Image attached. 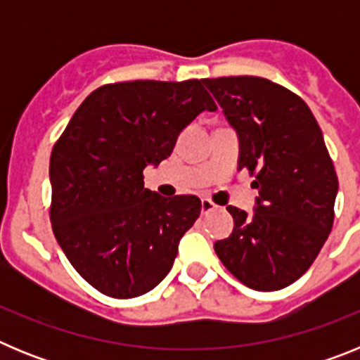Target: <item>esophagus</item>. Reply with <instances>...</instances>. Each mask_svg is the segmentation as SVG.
<instances>
[{
    "mask_svg": "<svg viewBox=\"0 0 360 360\" xmlns=\"http://www.w3.org/2000/svg\"><path fill=\"white\" fill-rule=\"evenodd\" d=\"M214 209H216V205L211 202V200H205V198L202 200V214H207V212L214 211Z\"/></svg>",
    "mask_w": 360,
    "mask_h": 360,
    "instance_id": "esophagus-1",
    "label": "esophagus"
}]
</instances>
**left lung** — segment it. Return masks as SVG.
<instances>
[{
	"mask_svg": "<svg viewBox=\"0 0 360 360\" xmlns=\"http://www.w3.org/2000/svg\"><path fill=\"white\" fill-rule=\"evenodd\" d=\"M240 141L238 169L259 191L252 214L229 205L232 234L214 243L252 290L288 287L310 269L333 225L337 174L303 98L263 77L203 79Z\"/></svg>",
	"mask_w": 360,
	"mask_h": 360,
	"instance_id": "8db88e82",
	"label": "left lung"
}]
</instances>
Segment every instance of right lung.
<instances>
[{"label":"right lung","mask_w":360,"mask_h":360,"mask_svg":"<svg viewBox=\"0 0 360 360\" xmlns=\"http://www.w3.org/2000/svg\"><path fill=\"white\" fill-rule=\"evenodd\" d=\"M216 104L202 81H129L91 91L50 157V221L73 269L98 292L129 299L167 276L202 211L198 196L144 189V169Z\"/></svg>","instance_id":"right-lung-1"}]
</instances>
